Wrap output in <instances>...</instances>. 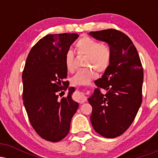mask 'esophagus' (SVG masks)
Instances as JSON below:
<instances>
[{
  "label": "esophagus",
  "instance_id": "esophagus-1",
  "mask_svg": "<svg viewBox=\"0 0 158 158\" xmlns=\"http://www.w3.org/2000/svg\"><path fill=\"white\" fill-rule=\"evenodd\" d=\"M76 99L79 102H80L81 104V103L85 102V101H86V97H85L84 94L81 93V92H79V93H78L76 94Z\"/></svg>",
  "mask_w": 158,
  "mask_h": 158
}]
</instances>
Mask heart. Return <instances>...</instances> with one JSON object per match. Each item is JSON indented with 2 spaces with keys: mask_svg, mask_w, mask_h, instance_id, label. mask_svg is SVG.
Instances as JSON below:
<instances>
[{
  "mask_svg": "<svg viewBox=\"0 0 158 158\" xmlns=\"http://www.w3.org/2000/svg\"><path fill=\"white\" fill-rule=\"evenodd\" d=\"M75 50L79 55L86 56L85 66L88 68L79 70L71 78L74 85H85L97 77V72L103 73L109 67L111 61V50L106 43H99L97 40L89 37L81 38L75 44ZM64 64L70 73L76 70L75 57L71 51L67 52Z\"/></svg>",
  "mask_w": 158,
  "mask_h": 158,
  "instance_id": "1",
  "label": "heart"
}]
</instances>
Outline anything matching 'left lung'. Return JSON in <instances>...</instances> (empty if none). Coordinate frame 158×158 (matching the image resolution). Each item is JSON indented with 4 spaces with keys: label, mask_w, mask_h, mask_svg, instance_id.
<instances>
[{
    "label": "left lung",
    "mask_w": 158,
    "mask_h": 158,
    "mask_svg": "<svg viewBox=\"0 0 158 158\" xmlns=\"http://www.w3.org/2000/svg\"><path fill=\"white\" fill-rule=\"evenodd\" d=\"M89 35L106 42L112 53L109 67L95 81L98 88L88 99L93 109L90 121L96 132L114 138L129 128L142 103V64L133 42L123 32L108 29Z\"/></svg>",
    "instance_id": "obj_1"
}]
</instances>
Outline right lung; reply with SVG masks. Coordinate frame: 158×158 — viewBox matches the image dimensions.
I'll return each instance as SVG.
<instances>
[{
    "instance_id": "add662e5",
    "label": "right lung",
    "mask_w": 158,
    "mask_h": 158,
    "mask_svg": "<svg viewBox=\"0 0 158 158\" xmlns=\"http://www.w3.org/2000/svg\"><path fill=\"white\" fill-rule=\"evenodd\" d=\"M78 37L77 33L44 36L32 47L23 68V100L29 120L36 133L50 142L68 135L79 107L71 97L75 89L64 81L65 54ZM68 88V96L59 100V92Z\"/></svg>"
}]
</instances>
